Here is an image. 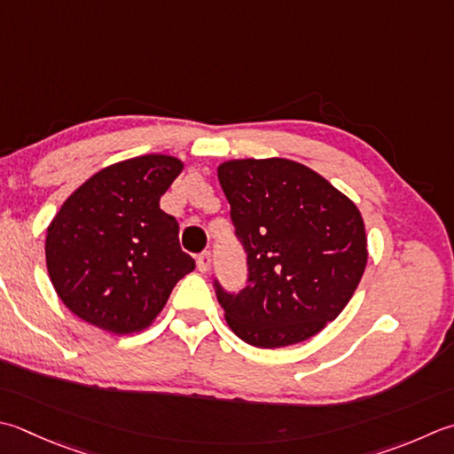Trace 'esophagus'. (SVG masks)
<instances>
[{"label":"esophagus","mask_w":454,"mask_h":454,"mask_svg":"<svg viewBox=\"0 0 454 454\" xmlns=\"http://www.w3.org/2000/svg\"><path fill=\"white\" fill-rule=\"evenodd\" d=\"M210 263H212V255H210V252H202V254H199V257H197V268H199V271L207 273V271L210 270Z\"/></svg>","instance_id":"obj_1"}]
</instances>
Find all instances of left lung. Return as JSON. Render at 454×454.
<instances>
[{
  "label": "left lung",
  "instance_id": "1",
  "mask_svg": "<svg viewBox=\"0 0 454 454\" xmlns=\"http://www.w3.org/2000/svg\"><path fill=\"white\" fill-rule=\"evenodd\" d=\"M236 238L247 255L242 291L215 279L234 334L281 348L321 333L348 305L366 270V230L348 197L289 159H236L218 167Z\"/></svg>",
  "mask_w": 454,
  "mask_h": 454
}]
</instances>
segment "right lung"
Instances as JSON below:
<instances>
[{
  "mask_svg": "<svg viewBox=\"0 0 454 454\" xmlns=\"http://www.w3.org/2000/svg\"><path fill=\"white\" fill-rule=\"evenodd\" d=\"M183 171L171 155H141L98 171L47 228V270L57 295L102 331H144L176 281L194 270L179 224L159 200Z\"/></svg>",
  "mask_w": 454,
  "mask_h": 454,
  "instance_id": "right-lung-1",
  "label": "right lung"
}]
</instances>
